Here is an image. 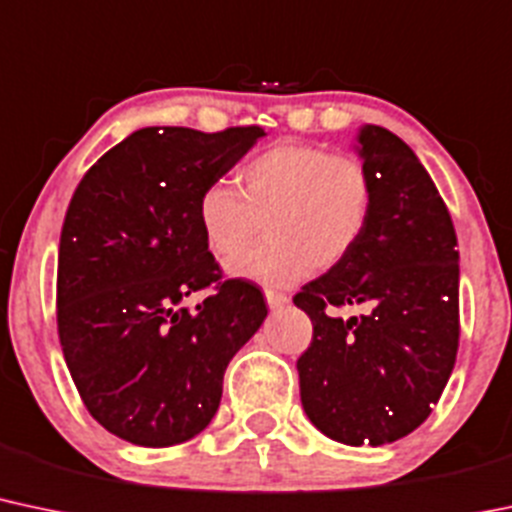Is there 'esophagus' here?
Here are the masks:
<instances>
[{"label": "esophagus", "mask_w": 512, "mask_h": 512, "mask_svg": "<svg viewBox=\"0 0 512 512\" xmlns=\"http://www.w3.org/2000/svg\"><path fill=\"white\" fill-rule=\"evenodd\" d=\"M265 299H267V306L272 308V311H277V308H284L286 303H289V296L282 294V291H274V289L265 291Z\"/></svg>", "instance_id": "obj_1"}]
</instances>
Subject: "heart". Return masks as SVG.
<instances>
[{
	"instance_id": "1",
	"label": "heart",
	"mask_w": 512,
	"mask_h": 512,
	"mask_svg": "<svg viewBox=\"0 0 512 512\" xmlns=\"http://www.w3.org/2000/svg\"><path fill=\"white\" fill-rule=\"evenodd\" d=\"M233 184L211 182L199 199V226L211 255L230 262L259 232L268 238L230 265V274L289 286L313 269L340 265L367 233L374 182L355 155L323 145L279 143L250 157Z\"/></svg>"
}]
</instances>
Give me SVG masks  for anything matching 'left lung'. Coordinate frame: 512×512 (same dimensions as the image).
<instances>
[{
    "instance_id": "1",
    "label": "left lung",
    "mask_w": 512,
    "mask_h": 512,
    "mask_svg": "<svg viewBox=\"0 0 512 512\" xmlns=\"http://www.w3.org/2000/svg\"><path fill=\"white\" fill-rule=\"evenodd\" d=\"M374 182L367 233L294 303L313 340L296 362L311 423L345 445L406 437L440 401L459 347V250L452 216L415 153L381 126L359 131ZM362 305V317L337 308Z\"/></svg>"
}]
</instances>
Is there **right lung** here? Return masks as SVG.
<instances>
[{
	"instance_id": "add662e5",
	"label": "right lung",
	"mask_w": 512,
	"mask_h": 512,
	"mask_svg": "<svg viewBox=\"0 0 512 512\" xmlns=\"http://www.w3.org/2000/svg\"><path fill=\"white\" fill-rule=\"evenodd\" d=\"M140 128L99 157L67 206L58 252L60 347L89 415L140 447L199 435L223 374L267 316L260 286L223 279L199 226V199L257 138ZM213 288L194 312L189 293Z\"/></svg>"
}]
</instances>
